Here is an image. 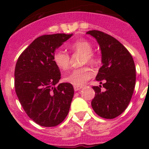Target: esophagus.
I'll use <instances>...</instances> for the list:
<instances>
[{"mask_svg":"<svg viewBox=\"0 0 149 149\" xmlns=\"http://www.w3.org/2000/svg\"><path fill=\"white\" fill-rule=\"evenodd\" d=\"M82 88H83V86H74V90H75V91H80V90H81Z\"/></svg>","mask_w":149,"mask_h":149,"instance_id":"34e87169","label":"esophagus"}]
</instances>
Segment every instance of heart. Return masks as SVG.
I'll use <instances>...</instances> for the list:
<instances>
[{
    "mask_svg": "<svg viewBox=\"0 0 149 149\" xmlns=\"http://www.w3.org/2000/svg\"><path fill=\"white\" fill-rule=\"evenodd\" d=\"M70 49L72 51L82 53L84 56L82 57L81 64L88 63L94 64L96 63V57L92 53L93 47L87 41L80 40L77 41L70 45ZM52 59L55 65L62 70H67L70 66V57L62 49L56 50L53 54ZM93 72L90 67L83 66V67L75 69L72 72H69L64 76V81L71 84L74 86H81L86 83L89 79L93 77Z\"/></svg>",
    "mask_w": 149,
    "mask_h": 149,
    "instance_id": "1",
    "label": "heart"
}]
</instances>
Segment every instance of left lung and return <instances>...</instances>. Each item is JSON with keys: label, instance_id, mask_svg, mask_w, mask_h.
Returning <instances> with one entry per match:
<instances>
[{"label": "left lung", "instance_id": "1", "mask_svg": "<svg viewBox=\"0 0 149 149\" xmlns=\"http://www.w3.org/2000/svg\"><path fill=\"white\" fill-rule=\"evenodd\" d=\"M95 38L101 50L102 66L96 80L102 84L93 86L95 97L91 106L101 118L113 119L122 113L128 106L134 93L136 70L132 55L110 35L97 30L86 32Z\"/></svg>", "mask_w": 149, "mask_h": 149}]
</instances>
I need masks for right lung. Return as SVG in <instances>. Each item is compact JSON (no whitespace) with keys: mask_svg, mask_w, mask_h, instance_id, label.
<instances>
[{"mask_svg":"<svg viewBox=\"0 0 149 149\" xmlns=\"http://www.w3.org/2000/svg\"><path fill=\"white\" fill-rule=\"evenodd\" d=\"M72 34L45 35L36 38L17 58L15 70V92L31 120L42 127H54L70 111L74 89L58 84L60 70L53 62L54 52Z\"/></svg>","mask_w":149,"mask_h":149,"instance_id":"1","label":"right lung"}]
</instances>
